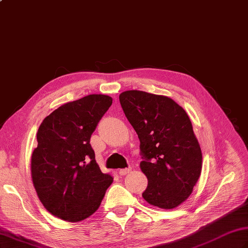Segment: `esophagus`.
I'll return each mask as SVG.
<instances>
[{"instance_id": "34e87169", "label": "esophagus", "mask_w": 248, "mask_h": 248, "mask_svg": "<svg viewBox=\"0 0 248 248\" xmlns=\"http://www.w3.org/2000/svg\"><path fill=\"white\" fill-rule=\"evenodd\" d=\"M131 170H132V168L131 167H129V168H124V170H119V175L120 176H125V175H128V173L131 171Z\"/></svg>"}]
</instances>
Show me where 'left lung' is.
<instances>
[{"instance_id":"obj_1","label":"left lung","mask_w":248,"mask_h":248,"mask_svg":"<svg viewBox=\"0 0 248 248\" xmlns=\"http://www.w3.org/2000/svg\"><path fill=\"white\" fill-rule=\"evenodd\" d=\"M125 117L138 133L148 179L143 198L170 210L186 202L202 173V155L186 110L172 99L141 91L119 94Z\"/></svg>"}]
</instances>
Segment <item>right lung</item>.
Masks as SVG:
<instances>
[{"instance_id": "1", "label": "right lung", "mask_w": 248, "mask_h": 248, "mask_svg": "<svg viewBox=\"0 0 248 248\" xmlns=\"http://www.w3.org/2000/svg\"><path fill=\"white\" fill-rule=\"evenodd\" d=\"M107 94L93 93L61 105L37 131L31 176L48 212L67 222H81L97 211L113 178L103 173L89 140L112 105Z\"/></svg>"}]
</instances>
